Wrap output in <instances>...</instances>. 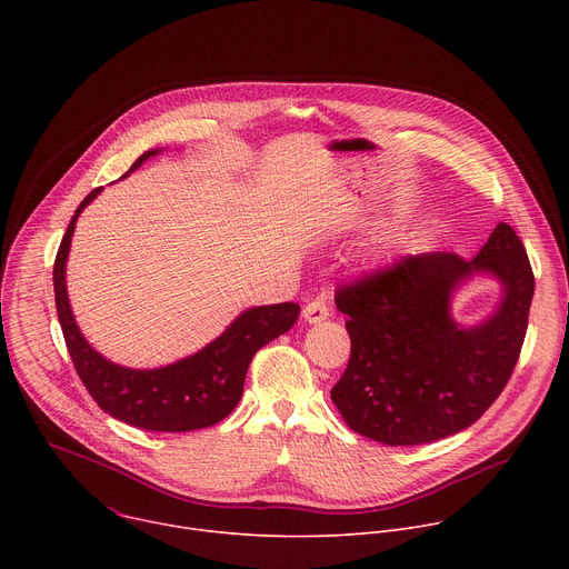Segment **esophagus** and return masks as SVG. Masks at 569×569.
<instances>
[{"mask_svg":"<svg viewBox=\"0 0 569 569\" xmlns=\"http://www.w3.org/2000/svg\"><path fill=\"white\" fill-rule=\"evenodd\" d=\"M303 319L308 321V323H319V321H323L327 319L329 315H331V310H329V306L323 303L321 299H312V301H308L306 306H303Z\"/></svg>","mask_w":569,"mask_h":569,"instance_id":"obj_1","label":"esophagus"}]
</instances>
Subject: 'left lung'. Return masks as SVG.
Instances as JSON below:
<instances>
[{"instance_id": "left-lung-1", "label": "left lung", "mask_w": 569, "mask_h": 569, "mask_svg": "<svg viewBox=\"0 0 569 569\" xmlns=\"http://www.w3.org/2000/svg\"><path fill=\"white\" fill-rule=\"evenodd\" d=\"M503 288L497 310L466 328L453 292L472 276ZM533 272L518 233L500 222L475 259L430 252L340 288L351 358L331 389L347 426L385 446H419L472 426L502 393L518 362Z\"/></svg>"}]
</instances>
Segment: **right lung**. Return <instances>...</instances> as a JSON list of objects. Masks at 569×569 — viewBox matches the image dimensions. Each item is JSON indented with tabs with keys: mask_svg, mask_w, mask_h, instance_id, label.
I'll use <instances>...</instances> for the list:
<instances>
[{
	"mask_svg": "<svg viewBox=\"0 0 569 569\" xmlns=\"http://www.w3.org/2000/svg\"><path fill=\"white\" fill-rule=\"evenodd\" d=\"M159 152V148L146 150L123 178ZM101 191L94 189L78 204L53 263L56 310L76 373L99 408L128 426L152 432H191L216 426L238 405L254 353L295 327L299 306L286 301L242 310L222 336L167 367L130 369L108 360L80 333L64 283L76 220Z\"/></svg>",
	"mask_w": 569,
	"mask_h": 569,
	"instance_id": "1",
	"label": "right lung"
}]
</instances>
